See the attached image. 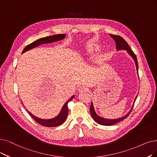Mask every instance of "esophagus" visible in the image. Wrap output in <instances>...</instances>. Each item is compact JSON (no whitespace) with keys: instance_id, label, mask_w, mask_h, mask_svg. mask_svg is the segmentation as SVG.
Masks as SVG:
<instances>
[{"instance_id":"esophagus-1","label":"esophagus","mask_w":157,"mask_h":157,"mask_svg":"<svg viewBox=\"0 0 157 157\" xmlns=\"http://www.w3.org/2000/svg\"><path fill=\"white\" fill-rule=\"evenodd\" d=\"M79 92H85V91H88V88L86 86H80L78 87V89Z\"/></svg>"}]
</instances>
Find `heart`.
Here are the masks:
<instances>
[{
  "label": "heart",
  "mask_w": 157,
  "mask_h": 157,
  "mask_svg": "<svg viewBox=\"0 0 157 157\" xmlns=\"http://www.w3.org/2000/svg\"><path fill=\"white\" fill-rule=\"evenodd\" d=\"M99 48H100L98 46H95V47H93V48H89L88 49H87V53H94L95 52L98 51V50L99 49Z\"/></svg>",
  "instance_id": "b5f03b06"
}]
</instances>
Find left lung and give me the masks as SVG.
<instances>
[{"mask_svg":"<svg viewBox=\"0 0 157 157\" xmlns=\"http://www.w3.org/2000/svg\"><path fill=\"white\" fill-rule=\"evenodd\" d=\"M109 35L112 37V39L115 41L116 48L118 50H120V49H126L127 50V52H128V53L134 59V60L135 62L137 70H139V65H138V61H137V59H136V56L134 53V52L132 51V50L131 49V48H129V46L128 45V44L127 43V42L125 40L122 36H119V35H111V34H110ZM136 97L135 98V101L136 100ZM133 107H132V108H131V109L130 110V111L128 113L125 115L124 117H123L122 118H118V119H112V120H109V119H105V118H101L100 117H99L98 115H97L96 114L95 110H94L93 105L92 102L91 103V106H90V113L91 115V117H93V120L95 121V122H97V123H98L100 125H104V126H111V125L115 124L118 123V122H120V121L124 120V119H125L126 118H127L129 115L130 113L131 112V110H132Z\"/></svg>","mask_w":157,"mask_h":157,"instance_id":"left-lung-1","label":"left lung"}]
</instances>
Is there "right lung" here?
I'll use <instances>...</instances> for the list:
<instances>
[{"label":"right lung","instance_id":"obj_1","mask_svg":"<svg viewBox=\"0 0 157 157\" xmlns=\"http://www.w3.org/2000/svg\"><path fill=\"white\" fill-rule=\"evenodd\" d=\"M66 36L65 34H58V35H54L53 36H48L46 37H44V38H42L40 39H38L35 40V42L29 44V45L26 46L22 51V53L26 52V51H28L29 49H33L35 48L36 46H38L40 44H45V43H51L53 42L58 41L60 40H62L64 39V37ZM74 95L72 96L70 100H68L66 102V104L64 105L63 107H62V109L60 111V113L57 117H56L52 119H48V120H45V119H41L39 118H37L35 116L33 115L30 112L27 111L28 112V113L29 115L35 121H36L37 123H39V124L42 125L43 126L45 127H57L58 126H60L62 124H63L64 121L66 120L67 114H68V107H67V104L68 102L71 101V100L73 98Z\"/></svg>","mask_w":157,"mask_h":157}]
</instances>
